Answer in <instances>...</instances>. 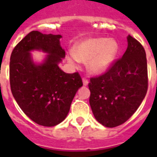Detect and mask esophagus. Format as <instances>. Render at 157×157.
<instances>
[{"label": "esophagus", "mask_w": 157, "mask_h": 157, "mask_svg": "<svg viewBox=\"0 0 157 157\" xmlns=\"http://www.w3.org/2000/svg\"><path fill=\"white\" fill-rule=\"evenodd\" d=\"M82 82H83V85H84V86H87V85H88L89 82H88V80H87V79H86V78H83V79H82Z\"/></svg>", "instance_id": "1"}]
</instances>
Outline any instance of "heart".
<instances>
[{"mask_svg":"<svg viewBox=\"0 0 157 157\" xmlns=\"http://www.w3.org/2000/svg\"><path fill=\"white\" fill-rule=\"evenodd\" d=\"M118 51L116 40L106 38H90L75 46V51L67 54V60L71 65L87 61L89 71L93 74H102L106 71L115 59Z\"/></svg>","mask_w":157,"mask_h":157,"instance_id":"heart-1","label":"heart"}]
</instances>
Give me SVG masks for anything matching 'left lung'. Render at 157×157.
Here are the masks:
<instances>
[{
  "mask_svg": "<svg viewBox=\"0 0 157 157\" xmlns=\"http://www.w3.org/2000/svg\"><path fill=\"white\" fill-rule=\"evenodd\" d=\"M122 58L88 84L93 115L105 127L124 124L138 109L148 88L147 61L140 43L130 35Z\"/></svg>",
  "mask_w": 157,
  "mask_h": 157,
  "instance_id": "left-lung-1",
  "label": "left lung"
}]
</instances>
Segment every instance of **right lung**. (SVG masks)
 <instances>
[{"mask_svg": "<svg viewBox=\"0 0 157 157\" xmlns=\"http://www.w3.org/2000/svg\"><path fill=\"white\" fill-rule=\"evenodd\" d=\"M61 38L32 31L17 44L10 59V85L16 102L30 119L46 127L66 118L75 93L83 85L78 72L68 74L59 67L65 57ZM33 50L48 54L43 63L33 62Z\"/></svg>", "mask_w": 157, "mask_h": 157, "instance_id": "right-lung-1", "label": "right lung"}]
</instances>
